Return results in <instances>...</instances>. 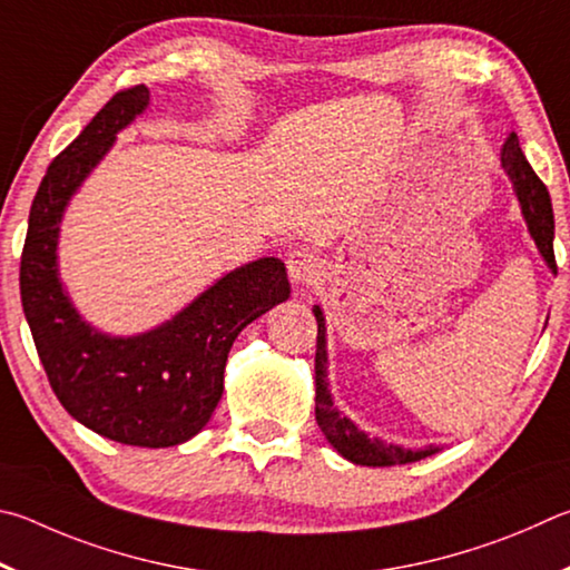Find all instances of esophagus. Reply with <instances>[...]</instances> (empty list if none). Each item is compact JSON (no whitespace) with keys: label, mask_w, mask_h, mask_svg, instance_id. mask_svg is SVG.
I'll use <instances>...</instances> for the list:
<instances>
[{"label":"esophagus","mask_w":570,"mask_h":570,"mask_svg":"<svg viewBox=\"0 0 570 570\" xmlns=\"http://www.w3.org/2000/svg\"><path fill=\"white\" fill-rule=\"evenodd\" d=\"M317 273H321V265H317V257L313 253H307V249H293V253H287V275H291L293 285H313Z\"/></svg>","instance_id":"obj_1"}]
</instances>
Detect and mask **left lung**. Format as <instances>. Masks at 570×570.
<instances>
[{"label":"left lung","mask_w":570,"mask_h":570,"mask_svg":"<svg viewBox=\"0 0 570 570\" xmlns=\"http://www.w3.org/2000/svg\"><path fill=\"white\" fill-rule=\"evenodd\" d=\"M501 165L503 173L508 175L513 185V193L518 197V205H521L523 219L528 225V233H531L538 253L546 259V265L556 273V255H553V207H551V195H548L546 185L541 177L533 173V167L528 165L521 145H518V135L511 132L503 142L501 149ZM315 321H317V351H315V421L321 425L323 435L327 438L337 453H341L345 461L355 465H403V463H415L421 458H428L441 451L438 445H425L421 451H413V448H403L395 443H385L381 438H371L365 431H361L351 417L337 411L331 395V383H327V337H325V315L321 305L313 307Z\"/></svg>","instance_id":"left-lung-1"}]
</instances>
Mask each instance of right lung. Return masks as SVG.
Listing matches in <instances>:
<instances>
[{
	"label": "right lung",
	"instance_id": "obj_1",
	"mask_svg": "<svg viewBox=\"0 0 570 570\" xmlns=\"http://www.w3.org/2000/svg\"><path fill=\"white\" fill-rule=\"evenodd\" d=\"M147 105L145 85L117 92L47 167L29 209L19 293L39 361L65 411L115 443L169 448L207 425L225 391L235 337L285 303L291 283L285 263L259 257L215 279L163 325L129 337L97 331L77 313L59 279V223L117 132Z\"/></svg>",
	"mask_w": 570,
	"mask_h": 570
}]
</instances>
